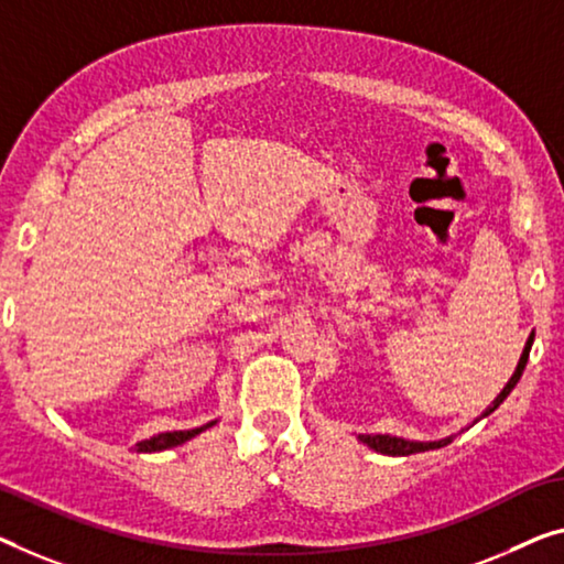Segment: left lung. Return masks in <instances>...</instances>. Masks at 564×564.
<instances>
[{
    "mask_svg": "<svg viewBox=\"0 0 564 564\" xmlns=\"http://www.w3.org/2000/svg\"><path fill=\"white\" fill-rule=\"evenodd\" d=\"M532 341H534V334L527 339V347H524V351H522V359H519V365H517V372L511 375V380L507 382V388H503L499 398L494 400L489 408H486L484 415H491L494 410H497V408L501 405V402L509 398V392L517 388L519 377H522L524 367H527V359H529V349H532ZM359 441L367 443L369 448H375L377 453H384V456H410V453H423V451L443 448V445L451 443V438H443V441H435V443H415V441L394 438V435H359Z\"/></svg>",
    "mask_w": 564,
    "mask_h": 564,
    "instance_id": "8db88e82",
    "label": "left lung"
}]
</instances>
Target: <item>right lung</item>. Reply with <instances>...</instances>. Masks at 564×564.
I'll return each instance as SVG.
<instances>
[{
	"label": "right lung",
	"instance_id": "1",
	"mask_svg": "<svg viewBox=\"0 0 564 564\" xmlns=\"http://www.w3.org/2000/svg\"><path fill=\"white\" fill-rule=\"evenodd\" d=\"M213 425H215V423H207V425H202V427H192V431H172V433H159V435H154V438H149V441H141V443H137V451H141V453L166 451V448H172V445H180V443H184V441L195 438V435H199L202 431H207V427H213Z\"/></svg>",
	"mask_w": 564,
	"mask_h": 564
}]
</instances>
